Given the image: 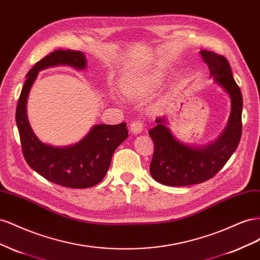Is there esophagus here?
Listing matches in <instances>:
<instances>
[{
	"instance_id": "34e87169",
	"label": "esophagus",
	"mask_w": 260,
	"mask_h": 260,
	"mask_svg": "<svg viewBox=\"0 0 260 260\" xmlns=\"http://www.w3.org/2000/svg\"><path fill=\"white\" fill-rule=\"evenodd\" d=\"M144 127V123L139 120H136L134 122H132L131 124V132L133 134H139L140 132L143 131Z\"/></svg>"
}]
</instances>
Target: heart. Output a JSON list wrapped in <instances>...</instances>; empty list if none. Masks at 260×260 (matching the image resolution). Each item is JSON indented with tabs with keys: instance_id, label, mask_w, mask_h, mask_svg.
<instances>
[{
	"instance_id": "b5f03b06",
	"label": "heart",
	"mask_w": 260,
	"mask_h": 260,
	"mask_svg": "<svg viewBox=\"0 0 260 260\" xmlns=\"http://www.w3.org/2000/svg\"><path fill=\"white\" fill-rule=\"evenodd\" d=\"M154 81H155V79H154Z\"/></svg>"
}]
</instances>
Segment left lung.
I'll return each mask as SVG.
<instances>
[{"instance_id":"left-lung-1","label":"left lung","mask_w":260,"mask_h":260,"mask_svg":"<svg viewBox=\"0 0 260 260\" xmlns=\"http://www.w3.org/2000/svg\"><path fill=\"white\" fill-rule=\"evenodd\" d=\"M210 76L231 99V114L225 129L216 142L204 147H191L177 140L168 127L166 117L155 118L149 131L154 150L150 163L153 179L168 186H186L211 179L224 167L240 144L242 136L243 98L226 58L214 52L202 50Z\"/></svg>"}]
</instances>
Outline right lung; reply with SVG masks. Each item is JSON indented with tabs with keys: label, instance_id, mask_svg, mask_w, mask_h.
Returning a JSON list of instances; mask_svg holds the SVG:
<instances>
[{
	"label": "right lung",
	"instance_id": "obj_1",
	"mask_svg": "<svg viewBox=\"0 0 260 260\" xmlns=\"http://www.w3.org/2000/svg\"><path fill=\"white\" fill-rule=\"evenodd\" d=\"M83 52L56 50L37 62L28 72L16 108L21 150L28 166L48 181L71 188H88L106 176L116 148L128 136L126 124L94 125L79 143L68 147L43 144L32 132L27 117V98L41 70L57 65L86 69Z\"/></svg>",
	"mask_w": 260,
	"mask_h": 260
}]
</instances>
